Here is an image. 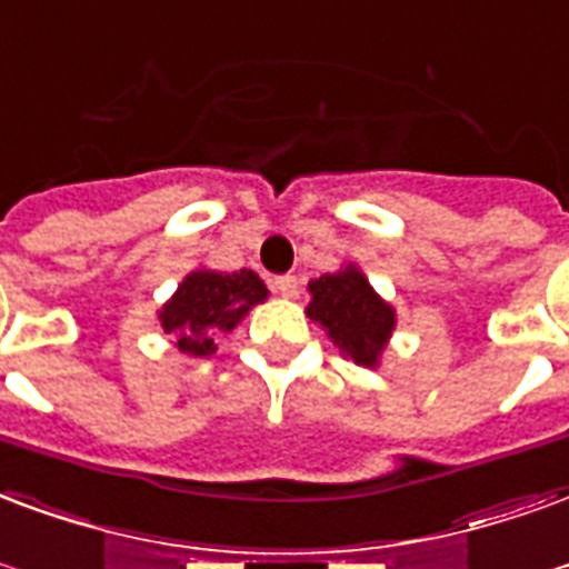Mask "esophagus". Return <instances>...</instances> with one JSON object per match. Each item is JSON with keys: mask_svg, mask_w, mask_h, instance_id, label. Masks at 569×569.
Wrapping results in <instances>:
<instances>
[{"mask_svg": "<svg viewBox=\"0 0 569 569\" xmlns=\"http://www.w3.org/2000/svg\"><path fill=\"white\" fill-rule=\"evenodd\" d=\"M273 292H280L283 298H296L298 296V280L292 273H283V277H273Z\"/></svg>", "mask_w": 569, "mask_h": 569, "instance_id": "34e87169", "label": "esophagus"}]
</instances>
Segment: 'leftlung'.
Instances as JSON below:
<instances>
[{
  "label": "left lung",
  "instance_id": "8db88e82",
  "mask_svg": "<svg viewBox=\"0 0 569 569\" xmlns=\"http://www.w3.org/2000/svg\"><path fill=\"white\" fill-rule=\"evenodd\" d=\"M307 289V317L326 328V335L343 356L361 368H377L395 331V310L373 292L368 277L356 264H347L340 271L310 280Z\"/></svg>",
  "mask_w": 569,
  "mask_h": 569
}]
</instances>
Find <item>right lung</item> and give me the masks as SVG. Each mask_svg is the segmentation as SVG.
<instances>
[{
    "mask_svg": "<svg viewBox=\"0 0 569 569\" xmlns=\"http://www.w3.org/2000/svg\"><path fill=\"white\" fill-rule=\"evenodd\" d=\"M268 289L256 271H208L199 268L183 277L178 292L159 310V322L166 335L174 338V347L192 359H204L217 352L213 340L238 326L250 307L262 305Z\"/></svg>",
    "mask_w": 569,
    "mask_h": 569,
    "instance_id": "right-lung-1",
    "label": "right lung"
}]
</instances>
